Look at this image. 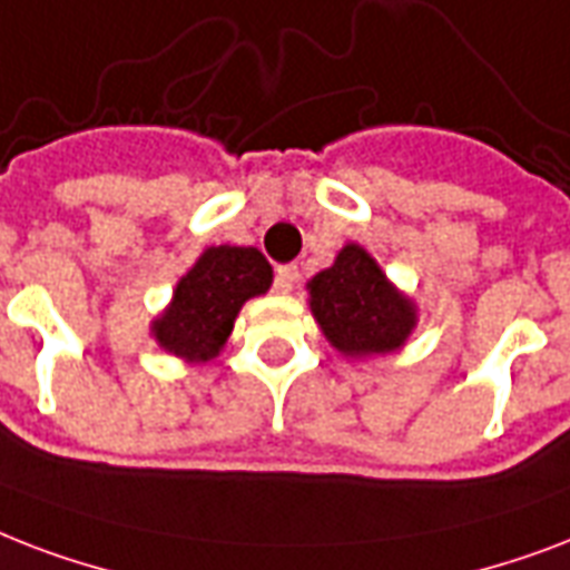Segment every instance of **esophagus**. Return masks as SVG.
<instances>
[{
	"label": "esophagus",
	"instance_id": "34e87169",
	"mask_svg": "<svg viewBox=\"0 0 570 570\" xmlns=\"http://www.w3.org/2000/svg\"><path fill=\"white\" fill-rule=\"evenodd\" d=\"M297 279H299L297 264H285V267H279V271H276V291H279V294H288Z\"/></svg>",
	"mask_w": 570,
	"mask_h": 570
}]
</instances>
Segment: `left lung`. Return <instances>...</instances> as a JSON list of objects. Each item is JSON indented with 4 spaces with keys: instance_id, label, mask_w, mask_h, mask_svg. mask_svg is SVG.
I'll list each match as a JSON object with an SVG mask.
<instances>
[{
    "instance_id": "left-lung-1",
    "label": "left lung",
    "mask_w": 570,
    "mask_h": 570,
    "mask_svg": "<svg viewBox=\"0 0 570 570\" xmlns=\"http://www.w3.org/2000/svg\"><path fill=\"white\" fill-rule=\"evenodd\" d=\"M308 308L321 333L351 360L395 354L419 324V308L383 273L365 246L345 244L326 271L306 282Z\"/></svg>"
}]
</instances>
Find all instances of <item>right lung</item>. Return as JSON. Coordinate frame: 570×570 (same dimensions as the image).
<instances>
[{"instance_id": "1", "label": "right lung", "mask_w": 570, "mask_h": 570, "mask_svg": "<svg viewBox=\"0 0 570 570\" xmlns=\"http://www.w3.org/2000/svg\"><path fill=\"white\" fill-rule=\"evenodd\" d=\"M273 285V267L255 246H207L151 321L160 351L196 365L219 356L246 299Z\"/></svg>"}]
</instances>
